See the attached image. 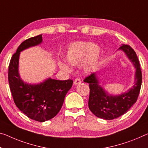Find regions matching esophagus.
<instances>
[{"label": "esophagus", "mask_w": 148, "mask_h": 148, "mask_svg": "<svg viewBox=\"0 0 148 148\" xmlns=\"http://www.w3.org/2000/svg\"><path fill=\"white\" fill-rule=\"evenodd\" d=\"M81 83V80L80 79H79V78H76L75 79V81L73 82L74 85H79V84H80Z\"/></svg>", "instance_id": "1"}]
</instances>
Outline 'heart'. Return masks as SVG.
Listing matches in <instances>:
<instances>
[{"mask_svg":"<svg viewBox=\"0 0 148 148\" xmlns=\"http://www.w3.org/2000/svg\"><path fill=\"white\" fill-rule=\"evenodd\" d=\"M101 57V48L99 45L90 42H77L69 45L65 55V60L72 66L81 64L86 71H91L97 67ZM60 67L65 71H70L68 65L60 63Z\"/></svg>","mask_w":148,"mask_h":148,"instance_id":"1","label":"heart"}]
</instances>
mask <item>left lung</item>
<instances>
[{
  "label": "left lung",
  "instance_id": "left-lung-1",
  "mask_svg": "<svg viewBox=\"0 0 148 148\" xmlns=\"http://www.w3.org/2000/svg\"><path fill=\"white\" fill-rule=\"evenodd\" d=\"M119 50L124 52L136 68L135 84L132 88L119 95H111L99 85L97 73L84 79L89 83L88 108L96 116L104 120H113L126 113L137 101L142 85V75L140 64L134 50L128 45L122 44Z\"/></svg>",
  "mask_w": 148,
  "mask_h": 148
}]
</instances>
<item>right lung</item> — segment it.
Segmentation results:
<instances>
[{"label": "right lung", "mask_w": 148, "mask_h": 148, "mask_svg": "<svg viewBox=\"0 0 148 148\" xmlns=\"http://www.w3.org/2000/svg\"><path fill=\"white\" fill-rule=\"evenodd\" d=\"M42 42V34L24 41L11 58L8 74L16 106L29 119L41 122L53 119L58 114L73 83L71 79L60 81L48 78L42 83L31 85L22 80L18 72L20 51Z\"/></svg>", "instance_id": "right-lung-1"}]
</instances>
